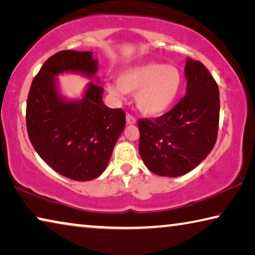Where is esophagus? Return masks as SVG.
Here are the masks:
<instances>
[{"label":"esophagus","instance_id":"esophagus-1","mask_svg":"<svg viewBox=\"0 0 255 255\" xmlns=\"http://www.w3.org/2000/svg\"><path fill=\"white\" fill-rule=\"evenodd\" d=\"M136 123V120L133 118L132 115H130V114H128L127 115V124H128V125H133V124H135Z\"/></svg>","mask_w":255,"mask_h":255}]
</instances>
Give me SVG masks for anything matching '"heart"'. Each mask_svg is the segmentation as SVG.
Returning <instances> with one entry per match:
<instances>
[{"label":"heart","instance_id":"b5f03b06","mask_svg":"<svg viewBox=\"0 0 255 255\" xmlns=\"http://www.w3.org/2000/svg\"><path fill=\"white\" fill-rule=\"evenodd\" d=\"M182 85L183 77L176 65L145 62L125 69L118 82L106 83V89L118 100H123L127 94L135 95L140 112L158 116L173 105Z\"/></svg>","mask_w":255,"mask_h":255}]
</instances>
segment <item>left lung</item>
Returning <instances> with one entry per match:
<instances>
[{
    "label": "left lung",
    "mask_w": 255,
    "mask_h": 255,
    "mask_svg": "<svg viewBox=\"0 0 255 255\" xmlns=\"http://www.w3.org/2000/svg\"><path fill=\"white\" fill-rule=\"evenodd\" d=\"M186 94L165 115L139 120V152L159 176L191 172L214 148L218 134L219 89L201 62L186 58Z\"/></svg>",
    "instance_id": "obj_1"
}]
</instances>
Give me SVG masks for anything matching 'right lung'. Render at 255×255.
Segmentation results:
<instances>
[{
    "label": "right lung",
    "instance_id": "1",
    "mask_svg": "<svg viewBox=\"0 0 255 255\" xmlns=\"http://www.w3.org/2000/svg\"><path fill=\"white\" fill-rule=\"evenodd\" d=\"M97 71L93 52H58L41 66L27 99L32 147L55 172L74 181H91L103 174L125 127L124 112L104 104ZM64 73L92 80L81 99L69 100L60 93L57 77Z\"/></svg>",
    "mask_w": 255,
    "mask_h": 255
}]
</instances>
